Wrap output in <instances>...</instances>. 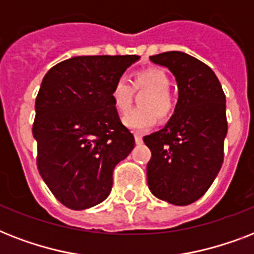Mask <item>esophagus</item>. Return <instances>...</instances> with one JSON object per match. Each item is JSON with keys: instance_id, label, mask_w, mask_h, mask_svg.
<instances>
[{"instance_id": "esophagus-1", "label": "esophagus", "mask_w": 254, "mask_h": 254, "mask_svg": "<svg viewBox=\"0 0 254 254\" xmlns=\"http://www.w3.org/2000/svg\"><path fill=\"white\" fill-rule=\"evenodd\" d=\"M134 139L135 143H142V134H139V133H134Z\"/></svg>"}]
</instances>
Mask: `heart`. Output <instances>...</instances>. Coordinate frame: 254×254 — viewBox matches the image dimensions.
I'll use <instances>...</instances> for the list:
<instances>
[{
    "label": "heart",
    "instance_id": "obj_1",
    "mask_svg": "<svg viewBox=\"0 0 254 254\" xmlns=\"http://www.w3.org/2000/svg\"><path fill=\"white\" fill-rule=\"evenodd\" d=\"M170 77L163 69L145 68L133 73L130 84L125 79H117L111 89L112 103L119 113H125L133 103V92L146 91L139 99V109L124 116L123 123L131 130L145 131L154 127L157 117L169 120L175 109V101L170 89Z\"/></svg>",
    "mask_w": 254,
    "mask_h": 254
}]
</instances>
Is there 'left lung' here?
Instances as JSON below:
<instances>
[{
	"label": "left lung",
	"instance_id": "8db88e82",
	"mask_svg": "<svg viewBox=\"0 0 254 254\" xmlns=\"http://www.w3.org/2000/svg\"><path fill=\"white\" fill-rule=\"evenodd\" d=\"M150 61L173 72L179 99L166 127L143 137L151 151L147 185L161 200L191 204L204 195L223 165L225 95L212 69L189 54L169 51Z\"/></svg>",
	"mask_w": 254,
	"mask_h": 254
}]
</instances>
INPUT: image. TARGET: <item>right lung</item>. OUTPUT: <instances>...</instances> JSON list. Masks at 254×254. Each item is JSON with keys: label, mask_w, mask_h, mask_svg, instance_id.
<instances>
[{"label": "right lung", "mask_w": 254, "mask_h": 254, "mask_svg": "<svg viewBox=\"0 0 254 254\" xmlns=\"http://www.w3.org/2000/svg\"><path fill=\"white\" fill-rule=\"evenodd\" d=\"M138 55L75 57L54 65L35 100L37 166L54 196L71 209L105 200L116 165L134 147L111 89Z\"/></svg>", "instance_id": "add662e5"}]
</instances>
